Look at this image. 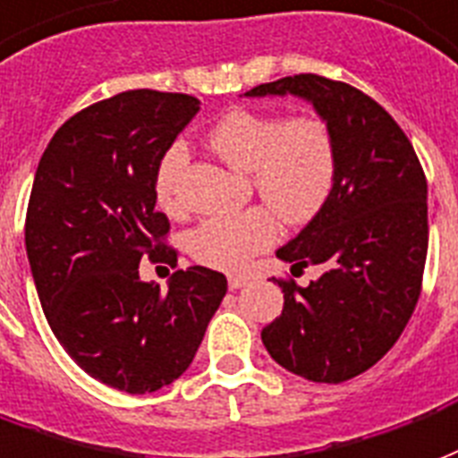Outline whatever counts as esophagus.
Returning <instances> with one entry per match:
<instances>
[{"label": "esophagus", "instance_id": "obj_1", "mask_svg": "<svg viewBox=\"0 0 458 458\" xmlns=\"http://www.w3.org/2000/svg\"><path fill=\"white\" fill-rule=\"evenodd\" d=\"M246 283H249V278H246V276H229V288L232 290L243 288Z\"/></svg>", "mask_w": 458, "mask_h": 458}]
</instances>
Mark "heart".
Returning <instances> with one entry per match:
<instances>
[{"instance_id":"b5f03b06","label":"heart","mask_w":458,"mask_h":458,"mask_svg":"<svg viewBox=\"0 0 458 458\" xmlns=\"http://www.w3.org/2000/svg\"><path fill=\"white\" fill-rule=\"evenodd\" d=\"M207 141L226 165L251 173L256 192L285 225L312 222L335 195L339 148L335 131L322 116L285 119L233 109L215 123ZM185 163L188 148L173 143L156 170V197L168 215L182 212L178 178ZM269 210L249 207L239 215L205 219L188 233L190 256L209 268H242L278 236V222Z\"/></svg>"}]
</instances>
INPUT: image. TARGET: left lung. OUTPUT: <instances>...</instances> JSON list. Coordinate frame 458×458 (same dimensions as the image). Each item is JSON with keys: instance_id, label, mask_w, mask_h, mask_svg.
<instances>
[{"instance_id": "obj_1", "label": "left lung", "mask_w": 458, "mask_h": 458, "mask_svg": "<svg viewBox=\"0 0 458 458\" xmlns=\"http://www.w3.org/2000/svg\"><path fill=\"white\" fill-rule=\"evenodd\" d=\"M307 99L335 131L339 178L325 212L276 251L280 261L322 266L283 288V312L261 339L273 361L315 383H344L393 349L422 290L427 180L395 119L361 89L322 75L266 82L246 97Z\"/></svg>"}]
</instances>
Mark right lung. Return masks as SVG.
<instances>
[{
  "mask_svg": "<svg viewBox=\"0 0 458 458\" xmlns=\"http://www.w3.org/2000/svg\"><path fill=\"white\" fill-rule=\"evenodd\" d=\"M199 99L129 89L89 105L43 151L26 212V256L46 319L72 361L109 388L153 393L195 359L226 278L175 270L163 293L141 259L178 263L163 243L156 170Z\"/></svg>",
  "mask_w": 458,
  "mask_h": 458,
  "instance_id": "right-lung-1",
  "label": "right lung"
}]
</instances>
